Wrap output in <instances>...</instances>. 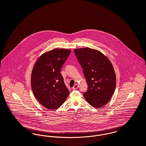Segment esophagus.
Segmentation results:
<instances>
[{
	"instance_id": "esophagus-1",
	"label": "esophagus",
	"mask_w": 146,
	"mask_h": 146,
	"mask_svg": "<svg viewBox=\"0 0 146 146\" xmlns=\"http://www.w3.org/2000/svg\"><path fill=\"white\" fill-rule=\"evenodd\" d=\"M78 88V84H75L74 86H73V88H72V89H73V90H76V89H77Z\"/></svg>"
}]
</instances>
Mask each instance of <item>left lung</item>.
I'll use <instances>...</instances> for the list:
<instances>
[{
	"label": "left lung",
	"instance_id": "obj_1",
	"mask_svg": "<svg viewBox=\"0 0 146 146\" xmlns=\"http://www.w3.org/2000/svg\"><path fill=\"white\" fill-rule=\"evenodd\" d=\"M88 86L86 102L100 108L111 99L116 88V74L111 62L101 52L90 48L74 50Z\"/></svg>",
	"mask_w": 146,
	"mask_h": 146
}]
</instances>
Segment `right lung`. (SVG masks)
<instances>
[{
  "mask_svg": "<svg viewBox=\"0 0 146 146\" xmlns=\"http://www.w3.org/2000/svg\"><path fill=\"white\" fill-rule=\"evenodd\" d=\"M70 52L54 49L44 53L35 64L31 78L32 90L38 102L48 109L60 108L69 94L60 72Z\"/></svg>",
  "mask_w": 146,
  "mask_h": 146,
  "instance_id": "add662e5",
  "label": "right lung"
}]
</instances>
